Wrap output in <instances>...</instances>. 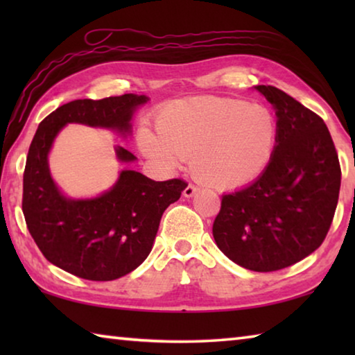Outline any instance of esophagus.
Masks as SVG:
<instances>
[{
	"instance_id": "esophagus-1",
	"label": "esophagus",
	"mask_w": 355,
	"mask_h": 355,
	"mask_svg": "<svg viewBox=\"0 0 355 355\" xmlns=\"http://www.w3.org/2000/svg\"><path fill=\"white\" fill-rule=\"evenodd\" d=\"M197 191H199V188H197V186L196 184H192V183H189L188 186H186V188L183 189V196L184 197H192V196H194L196 194V192Z\"/></svg>"
}]
</instances>
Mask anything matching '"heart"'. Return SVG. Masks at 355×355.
Returning <instances> with one entry per match:
<instances>
[{
    "label": "heart",
    "instance_id": "1",
    "mask_svg": "<svg viewBox=\"0 0 355 355\" xmlns=\"http://www.w3.org/2000/svg\"><path fill=\"white\" fill-rule=\"evenodd\" d=\"M156 133L141 147L166 169L192 156V169L216 188H235L266 169L277 144V120L266 106L224 97L177 100L161 110Z\"/></svg>",
    "mask_w": 355,
    "mask_h": 355
}]
</instances>
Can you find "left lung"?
I'll use <instances>...</instances> for the list:
<instances>
[{"label": "left lung", "mask_w": 355, "mask_h": 355, "mask_svg": "<svg viewBox=\"0 0 355 355\" xmlns=\"http://www.w3.org/2000/svg\"><path fill=\"white\" fill-rule=\"evenodd\" d=\"M277 114V144L255 182L224 194L218 248L239 266L272 272L322 244L338 203L341 169L324 120L274 86H257Z\"/></svg>", "instance_id": "obj_1"}]
</instances>
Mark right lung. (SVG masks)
Returning <instances> with one entry per match:
<instances>
[{
	"label": "right lung",
	"instance_id": "1",
	"mask_svg": "<svg viewBox=\"0 0 355 355\" xmlns=\"http://www.w3.org/2000/svg\"><path fill=\"white\" fill-rule=\"evenodd\" d=\"M147 100L135 94L73 100L42 120L29 146L21 199L26 227L46 260L76 277L106 282L139 266L152 250L161 216L188 183L182 178L155 182L123 171L103 196L70 200L53 183L46 155L59 130L70 122L130 131L135 107ZM116 152L125 163L136 159L123 147Z\"/></svg>",
	"mask_w": 355,
	"mask_h": 355
}]
</instances>
